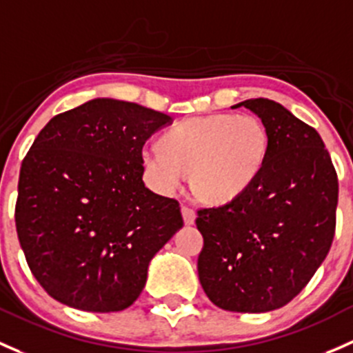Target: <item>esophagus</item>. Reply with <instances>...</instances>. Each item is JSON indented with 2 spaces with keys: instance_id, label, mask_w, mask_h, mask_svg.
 I'll return each instance as SVG.
<instances>
[{
  "instance_id": "esophagus-1",
  "label": "esophagus",
  "mask_w": 353,
  "mask_h": 353,
  "mask_svg": "<svg viewBox=\"0 0 353 353\" xmlns=\"http://www.w3.org/2000/svg\"><path fill=\"white\" fill-rule=\"evenodd\" d=\"M181 213H183V220L186 225H192L196 220V211L192 210V208H189L186 205H183L181 208Z\"/></svg>"
}]
</instances>
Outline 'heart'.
Returning <instances> with one entry per match:
<instances>
[{
	"mask_svg": "<svg viewBox=\"0 0 353 353\" xmlns=\"http://www.w3.org/2000/svg\"><path fill=\"white\" fill-rule=\"evenodd\" d=\"M269 132L254 114L213 113L192 117L167 130L161 145L142 148L147 179L172 194L186 174L201 201L226 205L245 194L264 170Z\"/></svg>",
	"mask_w": 353,
	"mask_h": 353,
	"instance_id": "1",
	"label": "heart"
}]
</instances>
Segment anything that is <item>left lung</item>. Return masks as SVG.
I'll list each match as a JSON object with an SVG mask.
<instances>
[{
	"instance_id": "obj_1",
	"label": "left lung",
	"mask_w": 353,
	"mask_h": 353,
	"mask_svg": "<svg viewBox=\"0 0 353 353\" xmlns=\"http://www.w3.org/2000/svg\"><path fill=\"white\" fill-rule=\"evenodd\" d=\"M254 111L269 154L254 186L232 203L198 211L205 245L199 283L225 311L265 313L291 301L325 261L335 236L339 179L318 132L272 99Z\"/></svg>"
}]
</instances>
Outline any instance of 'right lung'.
Wrapping results in <instances>:
<instances>
[{"instance_id": "add662e5", "label": "right lung", "mask_w": 353, "mask_h": 353, "mask_svg": "<svg viewBox=\"0 0 353 353\" xmlns=\"http://www.w3.org/2000/svg\"><path fill=\"white\" fill-rule=\"evenodd\" d=\"M169 114L96 98L54 117L20 169L18 240L59 303L121 311L147 283L152 257L183 228L176 199L143 184L142 148Z\"/></svg>"}]
</instances>
